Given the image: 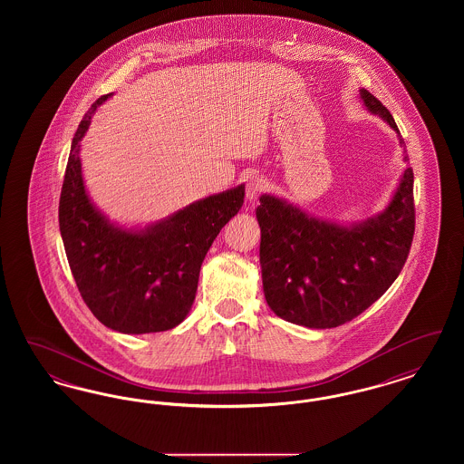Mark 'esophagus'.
Segmentation results:
<instances>
[{
	"label": "esophagus",
	"mask_w": 464,
	"mask_h": 464,
	"mask_svg": "<svg viewBox=\"0 0 464 464\" xmlns=\"http://www.w3.org/2000/svg\"><path fill=\"white\" fill-rule=\"evenodd\" d=\"M266 186H267V182H266L265 177L257 176V174L248 177L246 179V186H245L246 199L252 201V199L257 198L265 191Z\"/></svg>",
	"instance_id": "esophagus-1"
}]
</instances>
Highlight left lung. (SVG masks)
I'll return each mask as SVG.
<instances>
[{
	"instance_id": "1",
	"label": "left lung",
	"mask_w": 464,
	"mask_h": 464,
	"mask_svg": "<svg viewBox=\"0 0 464 464\" xmlns=\"http://www.w3.org/2000/svg\"><path fill=\"white\" fill-rule=\"evenodd\" d=\"M360 97L400 133L377 97L365 89ZM259 201L256 216L266 301L290 324L332 329L352 322L397 280L411 252L416 229L411 167L403 170L386 210L353 226L320 221L271 195Z\"/></svg>"
}]
</instances>
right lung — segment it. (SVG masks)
I'll return each instance as SVG.
<instances>
[{"mask_svg":"<svg viewBox=\"0 0 464 464\" xmlns=\"http://www.w3.org/2000/svg\"><path fill=\"white\" fill-rule=\"evenodd\" d=\"M108 97L90 106L71 144L59 201L67 261L85 304L108 329L169 331L193 306L201 263L226 222L242 208L245 188L198 199L142 231L111 224L90 201L80 161V140Z\"/></svg>","mask_w":464,"mask_h":464,"instance_id":"obj_1","label":"right lung"}]
</instances>
